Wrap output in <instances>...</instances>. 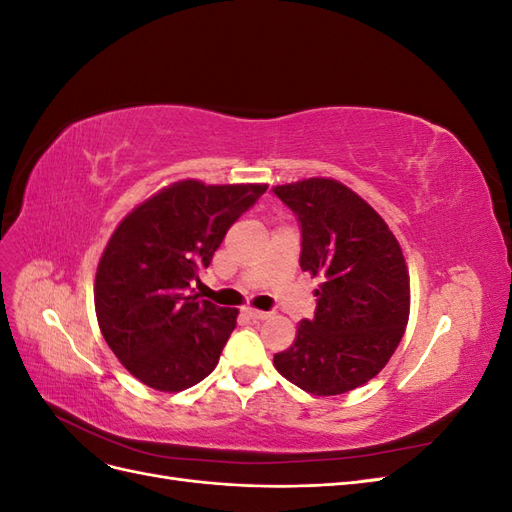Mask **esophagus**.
<instances>
[{
    "instance_id": "1",
    "label": "esophagus",
    "mask_w": 512,
    "mask_h": 512,
    "mask_svg": "<svg viewBox=\"0 0 512 512\" xmlns=\"http://www.w3.org/2000/svg\"><path fill=\"white\" fill-rule=\"evenodd\" d=\"M243 312L247 318H252V320H267L269 318L267 312H260V309H254V307H245Z\"/></svg>"
}]
</instances>
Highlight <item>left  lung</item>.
<instances>
[{"mask_svg":"<svg viewBox=\"0 0 512 512\" xmlns=\"http://www.w3.org/2000/svg\"><path fill=\"white\" fill-rule=\"evenodd\" d=\"M273 192L301 224V269L320 277L316 314L273 356L280 374L312 395H342L376 378L404 337L410 275L399 241L374 207L335 179Z\"/></svg>","mask_w":512,"mask_h":512,"instance_id":"obj_1","label":"left lung"}]
</instances>
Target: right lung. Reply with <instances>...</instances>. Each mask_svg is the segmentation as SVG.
<instances>
[{"mask_svg":"<svg viewBox=\"0 0 512 512\" xmlns=\"http://www.w3.org/2000/svg\"><path fill=\"white\" fill-rule=\"evenodd\" d=\"M265 192L267 183L183 179L115 228L96 271V316L108 348L136 380L179 393L218 365L239 312L200 299L192 284Z\"/></svg>","mask_w":512,"mask_h":512,"instance_id":"add662e5","label":"right lung"}]
</instances>
